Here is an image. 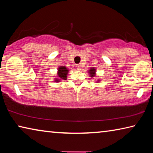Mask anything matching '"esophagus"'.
<instances>
[{"label": "esophagus", "mask_w": 153, "mask_h": 153, "mask_svg": "<svg viewBox=\"0 0 153 153\" xmlns=\"http://www.w3.org/2000/svg\"><path fill=\"white\" fill-rule=\"evenodd\" d=\"M76 67H77V70H80L81 69V65H76Z\"/></svg>", "instance_id": "esophagus-1"}]
</instances>
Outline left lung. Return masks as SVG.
<instances>
[{
    "label": "left lung",
    "mask_w": 153,
    "mask_h": 153,
    "mask_svg": "<svg viewBox=\"0 0 153 153\" xmlns=\"http://www.w3.org/2000/svg\"><path fill=\"white\" fill-rule=\"evenodd\" d=\"M95 72H96V69H94V68L90 69L89 70V73L90 74V76L92 77L95 76Z\"/></svg>",
    "instance_id": "left-lung-1"
}]
</instances>
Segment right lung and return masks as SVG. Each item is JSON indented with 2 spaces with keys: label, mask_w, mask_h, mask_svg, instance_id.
Wrapping results in <instances>:
<instances>
[{
  "label": "right lung",
  "mask_w": 153,
  "mask_h": 153,
  "mask_svg": "<svg viewBox=\"0 0 153 153\" xmlns=\"http://www.w3.org/2000/svg\"><path fill=\"white\" fill-rule=\"evenodd\" d=\"M68 69L67 67L61 66L58 69V78L55 79V82H60L61 80H66L67 79V75L68 74Z\"/></svg>",
  "instance_id": "obj_1"
}]
</instances>
